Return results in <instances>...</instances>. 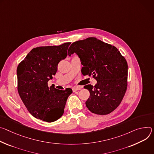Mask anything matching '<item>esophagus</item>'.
<instances>
[{
    "mask_svg": "<svg viewBox=\"0 0 154 154\" xmlns=\"http://www.w3.org/2000/svg\"><path fill=\"white\" fill-rule=\"evenodd\" d=\"M81 89V87H77V86H74L73 88H72V90L73 92H76L78 90H80Z\"/></svg>",
    "mask_w": 154,
    "mask_h": 154,
    "instance_id": "34e87169",
    "label": "esophagus"
}]
</instances>
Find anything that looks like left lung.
<instances>
[{"label":"left lung","mask_w":154,"mask_h":154,"mask_svg":"<svg viewBox=\"0 0 154 154\" xmlns=\"http://www.w3.org/2000/svg\"><path fill=\"white\" fill-rule=\"evenodd\" d=\"M76 53L81 59L84 76L97 81L94 86L84 88L90 92L86 101L92 112L106 115L121 104L127 88L128 64L116 47L94 37L73 43L68 50L70 56Z\"/></svg>","instance_id":"obj_1"}]
</instances>
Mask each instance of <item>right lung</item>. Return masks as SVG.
Segmentation results:
<instances>
[{"instance_id": "1", "label": "right lung", "mask_w": 154, "mask_h": 154, "mask_svg": "<svg viewBox=\"0 0 154 154\" xmlns=\"http://www.w3.org/2000/svg\"><path fill=\"white\" fill-rule=\"evenodd\" d=\"M70 44L33 48L17 68L19 95L28 111L42 121L52 122L59 119L73 92L70 88L58 90L48 85L56 75L59 62L67 56Z\"/></svg>"}]
</instances>
